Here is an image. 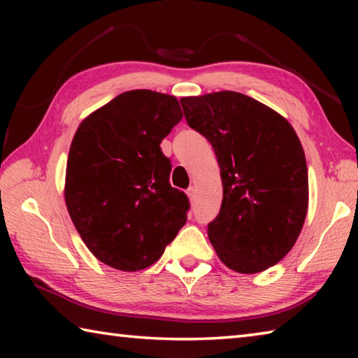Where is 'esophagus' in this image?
<instances>
[{"mask_svg": "<svg viewBox=\"0 0 358 358\" xmlns=\"http://www.w3.org/2000/svg\"><path fill=\"white\" fill-rule=\"evenodd\" d=\"M186 194H187V197L192 199L194 196H196V187H194V186H189V187H187V189H186Z\"/></svg>", "mask_w": 358, "mask_h": 358, "instance_id": "34e87169", "label": "esophagus"}]
</instances>
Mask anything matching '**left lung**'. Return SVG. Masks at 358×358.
Listing matches in <instances>:
<instances>
[{"mask_svg": "<svg viewBox=\"0 0 358 358\" xmlns=\"http://www.w3.org/2000/svg\"><path fill=\"white\" fill-rule=\"evenodd\" d=\"M185 118L207 138L221 169L222 203L208 224L221 262L259 273L286 256L308 211L305 151L289 121L237 92L181 98Z\"/></svg>", "mask_w": 358, "mask_h": 358, "instance_id": "obj_1", "label": "left lung"}]
</instances>
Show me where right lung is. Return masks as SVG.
<instances>
[{
	"label": "right lung",
	"instance_id": "add662e5",
	"mask_svg": "<svg viewBox=\"0 0 358 358\" xmlns=\"http://www.w3.org/2000/svg\"><path fill=\"white\" fill-rule=\"evenodd\" d=\"M181 118L175 96L131 90L78 124L66 207L83 243L112 268L153 265L185 226L189 201L169 183L172 166L159 147Z\"/></svg>",
	"mask_w": 358,
	"mask_h": 358
}]
</instances>
